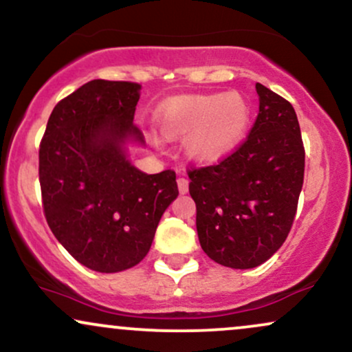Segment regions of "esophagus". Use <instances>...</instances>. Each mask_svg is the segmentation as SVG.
<instances>
[{"label": "esophagus", "instance_id": "obj_1", "mask_svg": "<svg viewBox=\"0 0 352 352\" xmlns=\"http://www.w3.org/2000/svg\"><path fill=\"white\" fill-rule=\"evenodd\" d=\"M177 185H179V192L180 193H187L188 192V179H187V177H179V179H177Z\"/></svg>", "mask_w": 352, "mask_h": 352}]
</instances>
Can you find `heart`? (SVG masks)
Returning a JSON list of instances; mask_svg holds the SVG:
<instances>
[{"label":"heart","mask_w":352,"mask_h":352,"mask_svg":"<svg viewBox=\"0 0 352 352\" xmlns=\"http://www.w3.org/2000/svg\"><path fill=\"white\" fill-rule=\"evenodd\" d=\"M251 104L243 93L177 96L160 104L157 128L164 138L184 139L185 154L197 162H214L244 141Z\"/></svg>","instance_id":"1"}]
</instances>
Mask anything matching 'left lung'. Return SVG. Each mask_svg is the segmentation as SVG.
I'll return each instance as SVG.
<instances>
[{"instance_id":"8db88e82","label":"left lung","mask_w":352,"mask_h":352,"mask_svg":"<svg viewBox=\"0 0 352 352\" xmlns=\"http://www.w3.org/2000/svg\"><path fill=\"white\" fill-rule=\"evenodd\" d=\"M259 114L238 151L188 172L201 249L224 267L252 269L280 249L297 213L305 151L297 113L256 83Z\"/></svg>"}]
</instances>
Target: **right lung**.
Instances as JSON below:
<instances>
[{
	"instance_id": "add662e5",
	"label": "right lung",
	"mask_w": 352,
	"mask_h": 352,
	"mask_svg": "<svg viewBox=\"0 0 352 352\" xmlns=\"http://www.w3.org/2000/svg\"><path fill=\"white\" fill-rule=\"evenodd\" d=\"M141 85L91 80L55 104L39 149L49 228L85 267L114 274L149 252L164 211L179 195L175 172L129 160L146 146L133 124Z\"/></svg>"
}]
</instances>
